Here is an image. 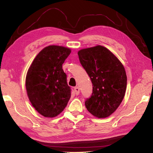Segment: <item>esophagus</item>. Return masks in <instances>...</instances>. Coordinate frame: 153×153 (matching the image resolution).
Instances as JSON below:
<instances>
[{
	"instance_id": "obj_1",
	"label": "esophagus",
	"mask_w": 153,
	"mask_h": 153,
	"mask_svg": "<svg viewBox=\"0 0 153 153\" xmlns=\"http://www.w3.org/2000/svg\"><path fill=\"white\" fill-rule=\"evenodd\" d=\"M74 91H75V93H76V95H78L79 94V87H75L74 88Z\"/></svg>"
}]
</instances>
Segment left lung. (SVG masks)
Here are the masks:
<instances>
[{"instance_id":"8db88e82","label":"left lung","mask_w":153,"mask_h":153,"mask_svg":"<svg viewBox=\"0 0 153 153\" xmlns=\"http://www.w3.org/2000/svg\"><path fill=\"white\" fill-rule=\"evenodd\" d=\"M82 66L92 83V93L86 98L87 110L98 118L111 115L122 102L127 86L125 69L119 59L102 46L80 50Z\"/></svg>"}]
</instances>
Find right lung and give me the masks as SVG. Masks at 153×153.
I'll use <instances>...</instances> for the list:
<instances>
[{
    "label": "right lung",
    "instance_id": "add662e5",
    "mask_svg": "<svg viewBox=\"0 0 153 153\" xmlns=\"http://www.w3.org/2000/svg\"><path fill=\"white\" fill-rule=\"evenodd\" d=\"M71 50L63 46H48L42 49L28 69L25 86L35 109L46 117L57 116L66 107L71 90L62 65Z\"/></svg>",
    "mask_w": 153,
    "mask_h": 153
}]
</instances>
